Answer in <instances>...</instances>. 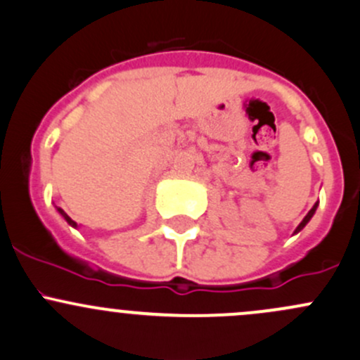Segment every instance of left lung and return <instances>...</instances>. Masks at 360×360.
Segmentation results:
<instances>
[{
    "mask_svg": "<svg viewBox=\"0 0 360 360\" xmlns=\"http://www.w3.org/2000/svg\"><path fill=\"white\" fill-rule=\"evenodd\" d=\"M316 210H317V205H316V206H314V207H312V210H310V211H309V213H307V217H305V218H303V220H302V224H300V225H298V229H296V231H295V232H300V231H302V229H303V227H305V225H307V224H309V220H310V218H312V217H314V213H316Z\"/></svg>",
    "mask_w": 360,
    "mask_h": 360,
    "instance_id": "obj_1",
    "label": "left lung"
}]
</instances>
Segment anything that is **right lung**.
I'll use <instances>...</instances> for the list:
<instances>
[{
  "instance_id": "right-lung-1",
  "label": "right lung",
  "mask_w": 360,
  "mask_h": 360,
  "mask_svg": "<svg viewBox=\"0 0 360 360\" xmlns=\"http://www.w3.org/2000/svg\"><path fill=\"white\" fill-rule=\"evenodd\" d=\"M58 211H60V214H62V217H64V218H65V220H68V224H69V225H72V227H76V225H77V224H76V221H74V220H70V217H68V214H65V213H64V211H62V210H60V207H58Z\"/></svg>"
}]
</instances>
